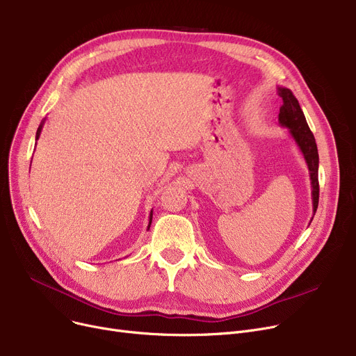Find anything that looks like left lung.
<instances>
[{
    "instance_id": "obj_1",
    "label": "left lung",
    "mask_w": 356,
    "mask_h": 356,
    "mask_svg": "<svg viewBox=\"0 0 356 356\" xmlns=\"http://www.w3.org/2000/svg\"><path fill=\"white\" fill-rule=\"evenodd\" d=\"M278 97L283 99V105L280 106L278 122L282 127L289 128V133L296 141L297 147L306 160L310 184H312V203H313V215L317 211L319 204V153H317V145L314 137L307 125L306 117L300 108V104L293 95V92L287 88H277ZM313 219V218H312Z\"/></svg>"
}]
</instances>
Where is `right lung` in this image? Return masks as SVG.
Returning a JSON list of instances; mask_svg holds the SVG:
<instances>
[{"instance_id":"right-lung-1","label":"right lung","mask_w":356,"mask_h":356,"mask_svg":"<svg viewBox=\"0 0 356 356\" xmlns=\"http://www.w3.org/2000/svg\"><path fill=\"white\" fill-rule=\"evenodd\" d=\"M43 124H44V120L42 121V124L39 125V128H37V133H35V141L39 140V137H40V133H42V128H43ZM152 220H153V211L149 212V222H148V227H147V229H149V225H152Z\"/></svg>"}]
</instances>
